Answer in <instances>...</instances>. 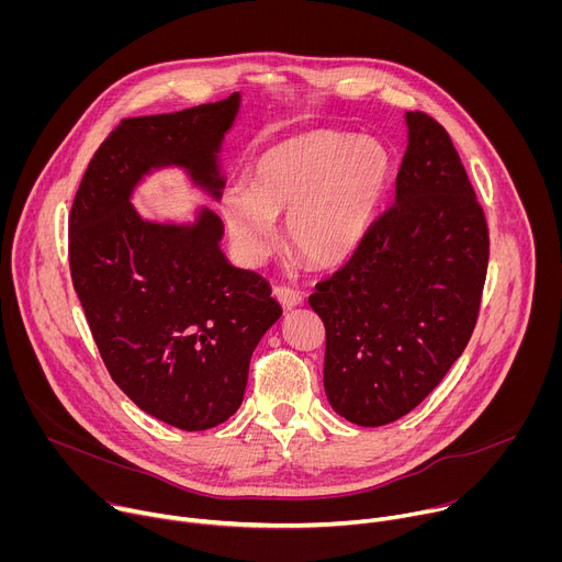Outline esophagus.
I'll use <instances>...</instances> for the list:
<instances>
[{"label":"esophagus","instance_id":"obj_1","mask_svg":"<svg viewBox=\"0 0 562 562\" xmlns=\"http://www.w3.org/2000/svg\"><path fill=\"white\" fill-rule=\"evenodd\" d=\"M273 295L278 297V302H280L284 308H293V306H297V304L304 302L302 293L295 291V289H289V286H276V289H273Z\"/></svg>","mask_w":562,"mask_h":562}]
</instances>
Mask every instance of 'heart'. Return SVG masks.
Returning a JSON list of instances; mask_svg holds the SVG:
<instances>
[{
    "label": "heart",
    "mask_w": 562,
    "mask_h": 562,
    "mask_svg": "<svg viewBox=\"0 0 562 562\" xmlns=\"http://www.w3.org/2000/svg\"><path fill=\"white\" fill-rule=\"evenodd\" d=\"M389 176V155L371 137L311 131L262 150L249 187H231L220 213L247 265L276 243V217L286 213V245L313 267L347 260L367 231Z\"/></svg>",
    "instance_id": "b5f03b06"
}]
</instances>
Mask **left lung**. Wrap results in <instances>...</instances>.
Listing matches in <instances>:
<instances>
[{"label":"left lung","mask_w":562,"mask_h":562,"mask_svg":"<svg viewBox=\"0 0 562 562\" xmlns=\"http://www.w3.org/2000/svg\"><path fill=\"white\" fill-rule=\"evenodd\" d=\"M395 202L308 297L327 329L325 391L360 427L403 418L462 356L480 311L490 231L449 133L405 113Z\"/></svg>","instance_id":"obj_1"}]
</instances>
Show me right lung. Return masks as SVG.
<instances>
[{
  "label": "right lung",
  "mask_w": 562,
  "mask_h": 562,
  "mask_svg": "<svg viewBox=\"0 0 562 562\" xmlns=\"http://www.w3.org/2000/svg\"><path fill=\"white\" fill-rule=\"evenodd\" d=\"M243 95L178 113L122 120L102 142L72 200V286L115 384L148 416L204 431L243 405L249 362L282 315L269 282L233 267L222 220L142 217L131 198L159 169H182L222 198L220 150Z\"/></svg>",
  "instance_id": "obj_1"
}]
</instances>
